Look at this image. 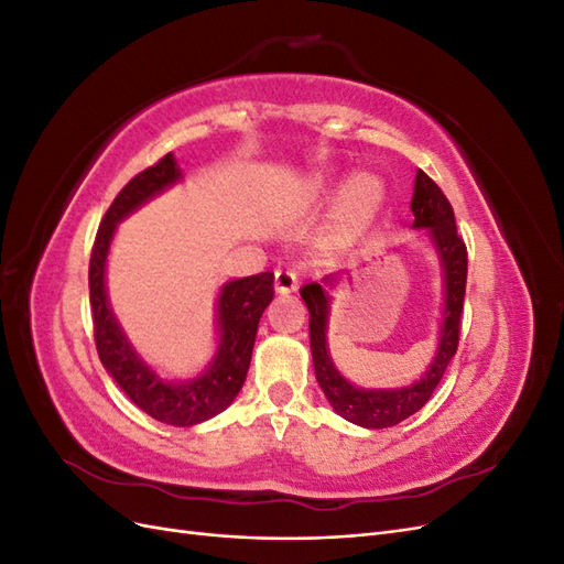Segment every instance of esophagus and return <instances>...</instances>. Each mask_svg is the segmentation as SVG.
I'll use <instances>...</instances> for the list:
<instances>
[{
    "instance_id": "esophagus-1",
    "label": "esophagus",
    "mask_w": 564,
    "mask_h": 564,
    "mask_svg": "<svg viewBox=\"0 0 564 564\" xmlns=\"http://www.w3.org/2000/svg\"><path fill=\"white\" fill-rule=\"evenodd\" d=\"M296 289H299V278L294 270H275V292L280 296L294 294Z\"/></svg>"
}]
</instances>
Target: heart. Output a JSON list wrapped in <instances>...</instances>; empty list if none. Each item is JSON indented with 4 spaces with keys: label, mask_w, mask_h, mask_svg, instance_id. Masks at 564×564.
I'll use <instances>...</instances> for the list:
<instances>
[{
    "label": "heart",
    "mask_w": 564,
    "mask_h": 564,
    "mask_svg": "<svg viewBox=\"0 0 564 564\" xmlns=\"http://www.w3.org/2000/svg\"><path fill=\"white\" fill-rule=\"evenodd\" d=\"M336 181L332 176H317L308 185V195L313 199H324L334 193ZM386 197V187L379 176L369 172L352 174L336 195L334 202V232L338 237H357L360 235L373 216L379 214Z\"/></svg>",
    "instance_id": "b5f03b06"
}]
</instances>
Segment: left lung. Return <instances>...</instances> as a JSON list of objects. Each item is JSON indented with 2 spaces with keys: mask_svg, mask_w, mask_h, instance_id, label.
<instances>
[{
  "mask_svg": "<svg viewBox=\"0 0 564 564\" xmlns=\"http://www.w3.org/2000/svg\"><path fill=\"white\" fill-rule=\"evenodd\" d=\"M409 207H412L414 214L412 228L425 230V237H429V242L433 245L442 268V313L437 329V348L431 365L425 367V371L414 383L402 388H360L350 383L344 373L336 369L327 344L332 303L327 289L336 286L340 272L324 275L322 282H311L301 289V299L308 305L311 313L308 327L315 379L324 392V398L329 400L338 416L373 431L402 423L431 400L433 390L437 388L440 379L445 377V369L449 367L456 352L460 313H464L468 275L466 245L456 232V220L449 199L440 191L437 183L425 176L421 169L416 172L414 197Z\"/></svg>",
  "mask_w": 564,
  "mask_h": 564,
  "instance_id": "1",
  "label": "left lung"
}]
</instances>
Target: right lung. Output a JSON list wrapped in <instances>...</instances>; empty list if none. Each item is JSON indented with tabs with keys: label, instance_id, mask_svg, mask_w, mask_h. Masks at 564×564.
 Returning <instances> with one entry per match:
<instances>
[{
	"label": "right lung",
	"instance_id": "obj_1",
	"mask_svg": "<svg viewBox=\"0 0 564 564\" xmlns=\"http://www.w3.org/2000/svg\"><path fill=\"white\" fill-rule=\"evenodd\" d=\"M181 181L183 172L174 152H169L155 166L145 169L122 187L96 235L89 263V294L98 357L112 381L148 416L166 425L191 429L224 412L242 390L261 315L275 296V275L261 272L220 286L216 299V352L197 377L166 379L152 369L133 348L110 305L106 286L108 253L117 226Z\"/></svg>",
	"mask_w": 564,
	"mask_h": 564
}]
</instances>
